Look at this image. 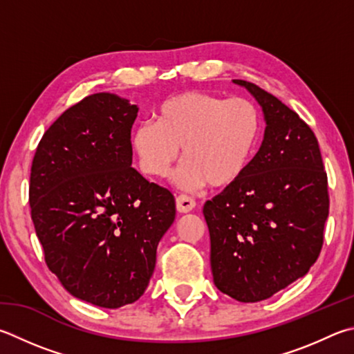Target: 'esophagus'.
<instances>
[{"mask_svg": "<svg viewBox=\"0 0 354 354\" xmlns=\"http://www.w3.org/2000/svg\"><path fill=\"white\" fill-rule=\"evenodd\" d=\"M195 205H196L195 199H192L187 195H179L176 198V209L179 214H189V212L195 209Z\"/></svg>", "mask_w": 354, "mask_h": 354, "instance_id": "esophagus-1", "label": "esophagus"}]
</instances>
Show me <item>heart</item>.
<instances>
[{"label": "heart", "mask_w": 354, "mask_h": 354, "mask_svg": "<svg viewBox=\"0 0 354 354\" xmlns=\"http://www.w3.org/2000/svg\"><path fill=\"white\" fill-rule=\"evenodd\" d=\"M263 114L246 97L187 91L164 100L155 122H142L131 134L140 170L150 178L169 175L183 149L178 187L195 190L209 183L221 189L248 171L260 149Z\"/></svg>", "instance_id": "b5f03b06"}]
</instances>
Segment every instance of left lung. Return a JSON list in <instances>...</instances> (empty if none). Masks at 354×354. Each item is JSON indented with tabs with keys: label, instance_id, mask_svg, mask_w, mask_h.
Returning a JSON list of instances; mask_svg holds the SVG:
<instances>
[{
	"label": "left lung",
	"instance_id": "8db88e82",
	"mask_svg": "<svg viewBox=\"0 0 354 354\" xmlns=\"http://www.w3.org/2000/svg\"><path fill=\"white\" fill-rule=\"evenodd\" d=\"M266 128L248 171L204 204L210 266L221 292L269 299L310 271L324 243L328 181L316 136L291 108L250 82Z\"/></svg>",
	"mask_w": 354,
	"mask_h": 354
}]
</instances>
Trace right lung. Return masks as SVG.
Masks as SVG:
<instances>
[{"label": "right lung", "instance_id": "add662e5", "mask_svg": "<svg viewBox=\"0 0 354 354\" xmlns=\"http://www.w3.org/2000/svg\"><path fill=\"white\" fill-rule=\"evenodd\" d=\"M139 108L111 93L73 105L43 134L29 204L48 268L74 297L102 308L136 301L175 221V198L131 167Z\"/></svg>", "mask_w": 354, "mask_h": 354}]
</instances>
